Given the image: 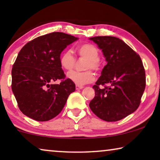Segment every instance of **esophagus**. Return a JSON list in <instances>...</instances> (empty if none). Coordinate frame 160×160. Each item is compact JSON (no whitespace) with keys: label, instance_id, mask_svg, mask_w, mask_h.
I'll return each instance as SVG.
<instances>
[{"label":"esophagus","instance_id":"1","mask_svg":"<svg viewBox=\"0 0 160 160\" xmlns=\"http://www.w3.org/2000/svg\"><path fill=\"white\" fill-rule=\"evenodd\" d=\"M83 88H84V87H83V86H80V85H77V84L76 85V90H79V89H82Z\"/></svg>","mask_w":160,"mask_h":160}]
</instances>
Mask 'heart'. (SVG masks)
Instances as JSON below:
<instances>
[{
    "mask_svg": "<svg viewBox=\"0 0 160 160\" xmlns=\"http://www.w3.org/2000/svg\"><path fill=\"white\" fill-rule=\"evenodd\" d=\"M76 52L78 56L87 60L84 65V68L87 71H71L68 73V78L77 85H84L92 82L95 80V73L90 69L99 71L101 68V61L98 58L99 52L95 46L90 43H84L78 46ZM75 62V58L70 51H65L61 54L60 63L64 70L71 71L73 68Z\"/></svg>",
    "mask_w": 160,
    "mask_h": 160,
    "instance_id": "heart-1",
    "label": "heart"
}]
</instances>
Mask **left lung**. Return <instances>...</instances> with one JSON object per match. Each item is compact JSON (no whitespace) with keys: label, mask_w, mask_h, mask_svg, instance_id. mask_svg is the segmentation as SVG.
Listing matches in <instances>:
<instances>
[{"label":"left lung","mask_w":160,"mask_h":160,"mask_svg":"<svg viewBox=\"0 0 160 160\" xmlns=\"http://www.w3.org/2000/svg\"><path fill=\"white\" fill-rule=\"evenodd\" d=\"M89 40L102 50L107 62L92 87L95 95L89 108L104 121H119L136 111L141 103L146 87L143 62L136 52L117 37L96 36Z\"/></svg>","instance_id":"left-lung-1"}]
</instances>
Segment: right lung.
<instances>
[{"label":"right lung","instance_id":"right-lung-1","mask_svg":"<svg viewBox=\"0 0 160 160\" xmlns=\"http://www.w3.org/2000/svg\"><path fill=\"white\" fill-rule=\"evenodd\" d=\"M71 35L54 32L39 36L24 46L13 65L12 89L24 114L39 122L58 116L65 106L75 84L65 76L60 54L77 41ZM58 79L60 85L52 82Z\"/></svg>","mask_w":160,"mask_h":160}]
</instances>
